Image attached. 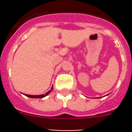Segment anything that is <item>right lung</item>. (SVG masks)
<instances>
[{
    "mask_svg": "<svg viewBox=\"0 0 132 132\" xmlns=\"http://www.w3.org/2000/svg\"><path fill=\"white\" fill-rule=\"evenodd\" d=\"M52 90H53V87H52V88H51L50 90H49V91L47 92V93H45V94H41V95H29V94H25V95L26 96H28V97H30V98H44L45 97V96H47L49 93H50L51 92H52Z\"/></svg>",
    "mask_w": 132,
    "mask_h": 132,
    "instance_id": "right-lung-1",
    "label": "right lung"
}]
</instances>
